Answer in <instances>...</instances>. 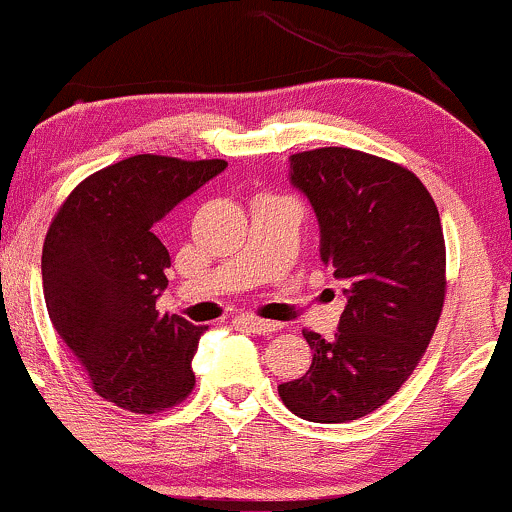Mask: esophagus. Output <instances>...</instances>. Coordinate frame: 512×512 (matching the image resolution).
Instances as JSON below:
<instances>
[{
    "mask_svg": "<svg viewBox=\"0 0 512 512\" xmlns=\"http://www.w3.org/2000/svg\"><path fill=\"white\" fill-rule=\"evenodd\" d=\"M240 322L255 334H272L276 330H281V322L262 320V317H255V315H240Z\"/></svg>",
    "mask_w": 512,
    "mask_h": 512,
    "instance_id": "1",
    "label": "esophagus"
}]
</instances>
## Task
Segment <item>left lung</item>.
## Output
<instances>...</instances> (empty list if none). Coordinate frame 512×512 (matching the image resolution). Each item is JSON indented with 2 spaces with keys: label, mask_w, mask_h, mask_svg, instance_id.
<instances>
[{
  "label": "left lung",
  "mask_w": 512,
  "mask_h": 512,
  "mask_svg": "<svg viewBox=\"0 0 512 512\" xmlns=\"http://www.w3.org/2000/svg\"><path fill=\"white\" fill-rule=\"evenodd\" d=\"M289 161L346 305L332 342L303 332L313 363L279 397L305 421L344 424L383 407L424 356L445 301L443 226L424 182L397 163L344 146Z\"/></svg>",
  "instance_id": "obj_1"
}]
</instances>
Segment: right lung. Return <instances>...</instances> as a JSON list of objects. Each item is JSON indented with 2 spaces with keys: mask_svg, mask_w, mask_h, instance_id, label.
I'll list each match as a JSON object with an SVG mask.
<instances>
[{
  "mask_svg": "<svg viewBox=\"0 0 512 512\" xmlns=\"http://www.w3.org/2000/svg\"><path fill=\"white\" fill-rule=\"evenodd\" d=\"M228 163L139 154L88 175L64 199L43 245V291L62 342L93 390L134 414L175 407L195 387L207 327L158 315L170 255L156 223Z\"/></svg>",
  "mask_w": 512,
  "mask_h": 512,
  "instance_id": "right-lung-1",
  "label": "right lung"
}]
</instances>
